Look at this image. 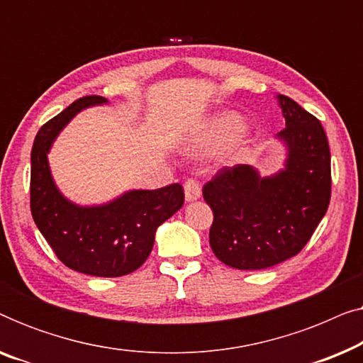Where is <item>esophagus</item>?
Instances as JSON below:
<instances>
[{
	"label": "esophagus",
	"instance_id": "obj_1",
	"mask_svg": "<svg viewBox=\"0 0 363 363\" xmlns=\"http://www.w3.org/2000/svg\"><path fill=\"white\" fill-rule=\"evenodd\" d=\"M201 195V186L198 180L195 178H188L185 182V200L186 201H193V200H198Z\"/></svg>",
	"mask_w": 363,
	"mask_h": 363
}]
</instances>
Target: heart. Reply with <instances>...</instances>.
<instances>
[{"mask_svg": "<svg viewBox=\"0 0 363 363\" xmlns=\"http://www.w3.org/2000/svg\"><path fill=\"white\" fill-rule=\"evenodd\" d=\"M242 127H245V122H242V118L240 116H236V113H220V116L211 118V121L206 123V127L203 128V132L195 140V147L200 148V150H210V148L220 147L223 143L233 140V138L242 130ZM240 155V147H235L230 153H228V157L233 158V160Z\"/></svg>", "mask_w": 363, "mask_h": 363, "instance_id": "1", "label": "heart"}]
</instances>
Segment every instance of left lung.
Returning <instances> with one entry per match:
<instances>
[{
    "label": "left lung",
    "instance_id": "obj_1",
    "mask_svg": "<svg viewBox=\"0 0 363 363\" xmlns=\"http://www.w3.org/2000/svg\"><path fill=\"white\" fill-rule=\"evenodd\" d=\"M286 128L284 168L259 177L250 165L225 167L203 186L213 210L210 246L226 266L266 269L296 256L330 203V150L319 118L287 96H277Z\"/></svg>",
    "mask_w": 363,
    "mask_h": 363
}]
</instances>
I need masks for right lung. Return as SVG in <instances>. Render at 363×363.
I'll return each instance as SVG.
<instances>
[{
    "label": "right lung",
    "mask_w": 363,
    "mask_h": 363,
    "mask_svg": "<svg viewBox=\"0 0 363 363\" xmlns=\"http://www.w3.org/2000/svg\"><path fill=\"white\" fill-rule=\"evenodd\" d=\"M101 96L77 99L44 123L31 150V215L54 255L71 269L89 276L118 277L138 269L150 255L157 228L180 210V183L158 190H132L107 205L77 206L54 185L48 152L61 128Z\"/></svg>",
    "instance_id": "right-lung-1"
}]
</instances>
